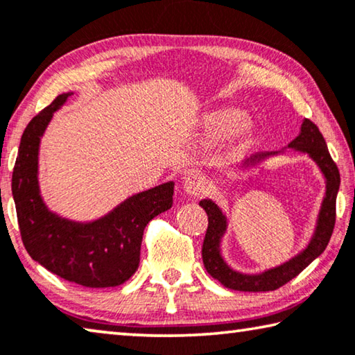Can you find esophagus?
<instances>
[{"label": "esophagus", "instance_id": "34e87169", "mask_svg": "<svg viewBox=\"0 0 355 355\" xmlns=\"http://www.w3.org/2000/svg\"><path fill=\"white\" fill-rule=\"evenodd\" d=\"M183 189L187 191V194L191 196V198H198V196L205 194L208 189V183L204 173L191 172L188 175H184Z\"/></svg>", "mask_w": 355, "mask_h": 355}]
</instances>
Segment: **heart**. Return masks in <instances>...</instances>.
I'll list each match as a JSON object with an SVG mask.
<instances>
[{
	"mask_svg": "<svg viewBox=\"0 0 355 355\" xmlns=\"http://www.w3.org/2000/svg\"><path fill=\"white\" fill-rule=\"evenodd\" d=\"M202 129L207 136L216 137L229 131V142L232 148L243 147L254 134V121L243 116L237 107H218L208 112L202 120Z\"/></svg>",
	"mask_w": 355,
	"mask_h": 355,
	"instance_id": "1",
	"label": "heart"
}]
</instances>
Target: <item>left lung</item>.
I'll return each instance as SVG.
<instances>
[{
	"label": "left lung",
	"instance_id": "1",
	"mask_svg": "<svg viewBox=\"0 0 355 355\" xmlns=\"http://www.w3.org/2000/svg\"><path fill=\"white\" fill-rule=\"evenodd\" d=\"M289 148H295L303 153H308L313 157V161L322 171L325 180H327V189H325V198L320 207L318 226L314 237L309 241L308 248L303 250L299 256L291 259L289 262L283 266L270 268L261 275H243L227 267L219 252V243L226 230V216L219 210L215 202L204 199L199 202V205L204 208L208 216V227L205 232L204 245H202V261H204L205 270L210 277L218 279L224 288L243 292H266L275 291L289 283L292 278H295L302 270H305L314 259L322 254L327 248L331 232L335 227L336 218V194L340 189V172L335 161L331 159L329 153L327 144L320 134L319 128L311 120L305 118L302 123V131L292 142ZM266 155H257L251 159V162L261 161Z\"/></svg>",
	"mask_w": 355,
	"mask_h": 355
}]
</instances>
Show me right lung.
<instances>
[{
    "instance_id": "obj_1",
    "label": "right lung",
    "mask_w": 355,
    "mask_h": 355,
    "mask_svg": "<svg viewBox=\"0 0 355 355\" xmlns=\"http://www.w3.org/2000/svg\"><path fill=\"white\" fill-rule=\"evenodd\" d=\"M69 93L60 94L28 123L12 172V196L25 250L49 272L83 288H114L136 273L144 229L172 207L173 183L139 193L98 221H67L47 210L37 187L39 140L53 112Z\"/></svg>"
}]
</instances>
